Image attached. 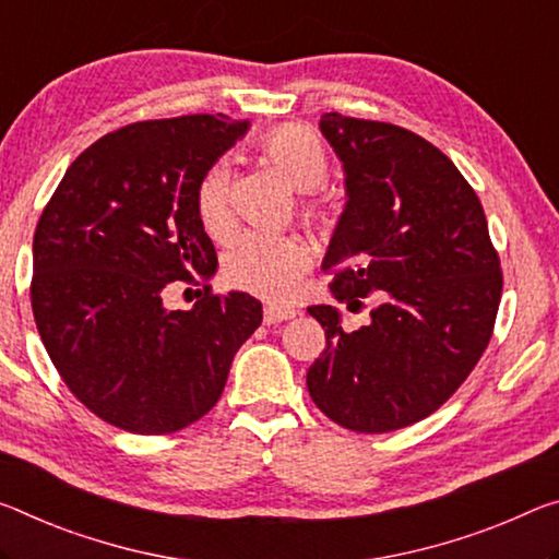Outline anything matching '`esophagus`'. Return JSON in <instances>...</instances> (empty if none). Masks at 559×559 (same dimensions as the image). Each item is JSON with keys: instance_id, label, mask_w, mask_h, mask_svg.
Segmentation results:
<instances>
[{"instance_id": "1", "label": "esophagus", "mask_w": 559, "mask_h": 559, "mask_svg": "<svg viewBox=\"0 0 559 559\" xmlns=\"http://www.w3.org/2000/svg\"><path fill=\"white\" fill-rule=\"evenodd\" d=\"M296 316L294 308H281V306H265L263 308V321L269 325H276L283 321H290Z\"/></svg>"}]
</instances>
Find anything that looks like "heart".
<instances>
[{
	"instance_id": "1",
	"label": "heart",
	"mask_w": 559,
	"mask_h": 559,
	"mask_svg": "<svg viewBox=\"0 0 559 559\" xmlns=\"http://www.w3.org/2000/svg\"><path fill=\"white\" fill-rule=\"evenodd\" d=\"M259 152L298 191H313L328 179V152L321 136L300 123H281L259 139ZM197 214L203 231L224 238L231 231V174L224 164L211 166L197 189ZM304 218L328 226L323 203L308 201ZM308 265V248L294 236H248L226 259L224 276L234 288L265 300L294 296Z\"/></svg>"
}]
</instances>
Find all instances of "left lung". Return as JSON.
Masks as SVG:
<instances>
[{"label": "left lung", "instance_id": "1", "mask_svg": "<svg viewBox=\"0 0 559 559\" xmlns=\"http://www.w3.org/2000/svg\"><path fill=\"white\" fill-rule=\"evenodd\" d=\"M348 203L323 271L368 325L345 333L333 306H311L325 350L308 368L313 403L356 432L413 425L453 395L492 338L500 255L483 203L430 141L388 121L321 117Z\"/></svg>", "mask_w": 559, "mask_h": 559}]
</instances>
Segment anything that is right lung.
Returning <instances> with one entry per match:
<instances>
[{"label":"right lung","mask_w":559,"mask_h":559,"mask_svg":"<svg viewBox=\"0 0 559 559\" xmlns=\"http://www.w3.org/2000/svg\"><path fill=\"white\" fill-rule=\"evenodd\" d=\"M246 129L224 114L129 123L79 154L41 211L34 321L61 380L104 423L139 436L197 423L261 325L259 300L236 290L203 286L191 311L164 308L168 283L216 271L197 189Z\"/></svg>","instance_id":"right-lung-1"}]
</instances>
